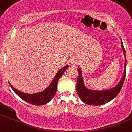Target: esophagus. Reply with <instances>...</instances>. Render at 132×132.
I'll list each match as a JSON object with an SVG mask.
<instances>
[{"instance_id":"esophagus-1","label":"esophagus","mask_w":132,"mask_h":132,"mask_svg":"<svg viewBox=\"0 0 132 132\" xmlns=\"http://www.w3.org/2000/svg\"><path fill=\"white\" fill-rule=\"evenodd\" d=\"M78 63H79V61H78L77 59L73 58L71 60V64L73 66H75V65L77 64Z\"/></svg>"}]
</instances>
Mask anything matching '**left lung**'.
Masks as SVG:
<instances>
[{"label":"left lung","mask_w":132,"mask_h":132,"mask_svg":"<svg viewBox=\"0 0 132 132\" xmlns=\"http://www.w3.org/2000/svg\"><path fill=\"white\" fill-rule=\"evenodd\" d=\"M121 47H122V52L125 56V71H124V75H122L121 80L113 88L104 89V90H94V89H88L84 84L81 69L79 66H78L79 76H78L77 81L76 90L78 95L79 96L83 103L92 106L103 105L112 101L119 94L125 81L126 70V54H125V50L124 48L122 42H121Z\"/></svg>","instance_id":"1"}]
</instances>
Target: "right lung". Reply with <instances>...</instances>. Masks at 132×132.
<instances>
[{"label": "right lung", "instance_id": "add662e5", "mask_svg": "<svg viewBox=\"0 0 132 132\" xmlns=\"http://www.w3.org/2000/svg\"><path fill=\"white\" fill-rule=\"evenodd\" d=\"M68 67V65H66L64 67L59 70L49 86L46 88L44 90L42 91L39 93H31V94L24 93V92L18 90L17 89H15L10 82L9 83L14 92L22 100L25 101L26 102L29 103V104H34V105H44V104L49 103L52 100V98L54 97L57 90V83H58L59 80Z\"/></svg>", "mask_w": 132, "mask_h": 132}]
</instances>
